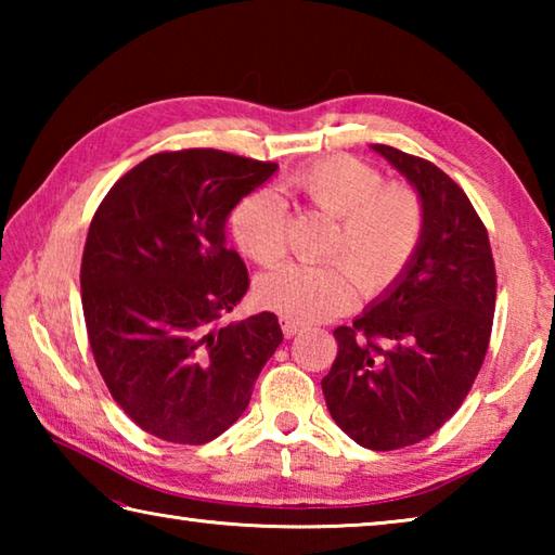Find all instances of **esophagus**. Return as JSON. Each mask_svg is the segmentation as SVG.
Wrapping results in <instances>:
<instances>
[{
  "instance_id": "1",
  "label": "esophagus",
  "mask_w": 555,
  "mask_h": 555,
  "mask_svg": "<svg viewBox=\"0 0 555 555\" xmlns=\"http://www.w3.org/2000/svg\"><path fill=\"white\" fill-rule=\"evenodd\" d=\"M281 331H284L286 337H294L300 333V325L296 321H288V318H281Z\"/></svg>"
}]
</instances>
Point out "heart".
Masks as SVG:
<instances>
[{"label": "heart", "instance_id": "1", "mask_svg": "<svg viewBox=\"0 0 555 555\" xmlns=\"http://www.w3.org/2000/svg\"><path fill=\"white\" fill-rule=\"evenodd\" d=\"M284 188L337 220L321 267L288 264L259 281V300L296 323L343 313L360 288L377 296L397 284L424 242L426 208L406 183H384L379 168L350 154L315 158L291 173ZM237 247L259 267L286 257V205L259 188L230 212Z\"/></svg>", "mask_w": 555, "mask_h": 555}]
</instances>
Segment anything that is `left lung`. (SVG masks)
Segmentation results:
<instances>
[{
	"instance_id": "1",
	"label": "left lung",
	"mask_w": 555,
	"mask_h": 555,
	"mask_svg": "<svg viewBox=\"0 0 555 555\" xmlns=\"http://www.w3.org/2000/svg\"><path fill=\"white\" fill-rule=\"evenodd\" d=\"M416 188L424 242L370 311L333 333L337 357L321 387L354 443L399 450L434 436L463 406L490 347L496 271L480 215L426 158L374 144Z\"/></svg>"
}]
</instances>
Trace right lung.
Wrapping results in <instances>:
<instances>
[{
  "label": "right lung",
  "mask_w": 555,
  "mask_h": 555,
  "mask_svg": "<svg viewBox=\"0 0 555 555\" xmlns=\"http://www.w3.org/2000/svg\"><path fill=\"white\" fill-rule=\"evenodd\" d=\"M276 168L218 149L154 154L90 222L80 288L92 357L121 411L168 443L224 434L284 340L267 311L218 327L249 288L224 224Z\"/></svg>",
  "instance_id": "1"
}]
</instances>
